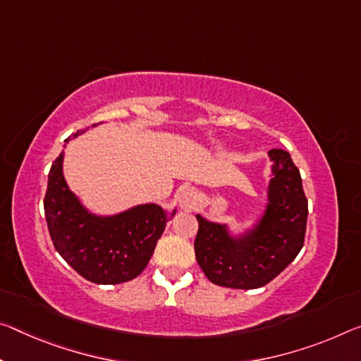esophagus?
I'll use <instances>...</instances> for the list:
<instances>
[{
    "mask_svg": "<svg viewBox=\"0 0 361 361\" xmlns=\"http://www.w3.org/2000/svg\"><path fill=\"white\" fill-rule=\"evenodd\" d=\"M197 202H199L197 191L192 190V188H183L178 194L180 207L186 212H192L197 207Z\"/></svg>",
    "mask_w": 361,
    "mask_h": 361,
    "instance_id": "34e87169",
    "label": "esophagus"
}]
</instances>
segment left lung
Instances as JSON below:
<instances>
[{"label": "left lung", "mask_w": 361, "mask_h": 361, "mask_svg": "<svg viewBox=\"0 0 361 361\" xmlns=\"http://www.w3.org/2000/svg\"><path fill=\"white\" fill-rule=\"evenodd\" d=\"M271 178L265 210L252 228L233 236L228 225L196 215L194 250L205 276L216 286L257 289L278 276L300 252L308 202L300 171L289 152L271 149Z\"/></svg>", "instance_id": "left-lung-1"}]
</instances>
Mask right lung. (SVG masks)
Segmentation results:
<instances>
[{"instance_id": "1", "label": "right lung", "mask_w": 361, "mask_h": 361, "mask_svg": "<svg viewBox=\"0 0 361 361\" xmlns=\"http://www.w3.org/2000/svg\"><path fill=\"white\" fill-rule=\"evenodd\" d=\"M62 162L64 152L51 165L44 196V216L56 250L91 283L118 284L136 278L176 210L169 216L157 204H141L116 215L91 214L68 190Z\"/></svg>"}]
</instances>
